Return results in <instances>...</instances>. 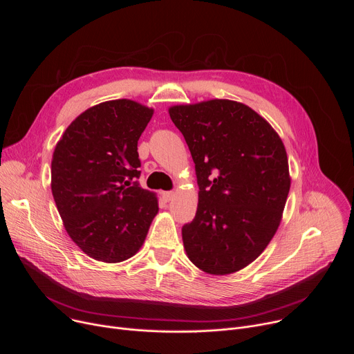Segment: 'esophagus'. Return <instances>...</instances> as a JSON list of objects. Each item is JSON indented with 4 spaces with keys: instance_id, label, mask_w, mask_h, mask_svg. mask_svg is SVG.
I'll list each match as a JSON object with an SVG mask.
<instances>
[{
    "instance_id": "obj_1",
    "label": "esophagus",
    "mask_w": 354,
    "mask_h": 354,
    "mask_svg": "<svg viewBox=\"0 0 354 354\" xmlns=\"http://www.w3.org/2000/svg\"><path fill=\"white\" fill-rule=\"evenodd\" d=\"M174 196H175V193H174V192H164V193H162V198H164V201H171V200L174 198Z\"/></svg>"
}]
</instances>
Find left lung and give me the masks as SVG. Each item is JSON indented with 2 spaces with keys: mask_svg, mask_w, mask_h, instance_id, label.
Here are the masks:
<instances>
[{
  "mask_svg": "<svg viewBox=\"0 0 354 354\" xmlns=\"http://www.w3.org/2000/svg\"><path fill=\"white\" fill-rule=\"evenodd\" d=\"M169 116L196 168L197 212L183 225L190 262L209 274L254 262L276 234L290 190L288 160L274 129L230 99L175 105Z\"/></svg>",
  "mask_w": 354,
  "mask_h": 354,
  "instance_id": "obj_1",
  "label": "left lung"
}]
</instances>
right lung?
Segmentation results:
<instances>
[{
    "label": "right lung",
    "instance_id": "obj_1",
    "mask_svg": "<svg viewBox=\"0 0 354 354\" xmlns=\"http://www.w3.org/2000/svg\"><path fill=\"white\" fill-rule=\"evenodd\" d=\"M153 115L136 100H108L82 112L56 144V206L70 238L95 261L136 255L158 213L156 193L132 182L141 174L137 141Z\"/></svg>",
    "mask_w": 354,
    "mask_h": 354
}]
</instances>
